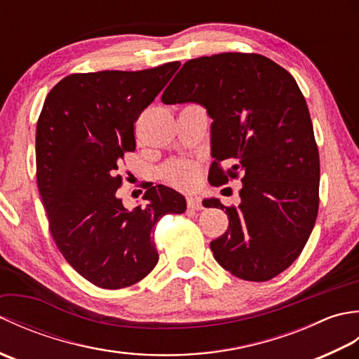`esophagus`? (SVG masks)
Returning a JSON list of instances; mask_svg holds the SVG:
<instances>
[{
    "label": "esophagus",
    "instance_id": "34e87169",
    "mask_svg": "<svg viewBox=\"0 0 359 359\" xmlns=\"http://www.w3.org/2000/svg\"><path fill=\"white\" fill-rule=\"evenodd\" d=\"M187 203H188V208L191 210H202V202H201V197L197 196H189L187 199Z\"/></svg>",
    "mask_w": 359,
    "mask_h": 359
}]
</instances>
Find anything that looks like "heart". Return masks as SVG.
Segmentation results:
<instances>
[{"label": "heart", "instance_id": "obj_1", "mask_svg": "<svg viewBox=\"0 0 359 359\" xmlns=\"http://www.w3.org/2000/svg\"><path fill=\"white\" fill-rule=\"evenodd\" d=\"M163 177L180 189H189L199 179V168L189 160H172L163 168Z\"/></svg>", "mask_w": 359, "mask_h": 359}]
</instances>
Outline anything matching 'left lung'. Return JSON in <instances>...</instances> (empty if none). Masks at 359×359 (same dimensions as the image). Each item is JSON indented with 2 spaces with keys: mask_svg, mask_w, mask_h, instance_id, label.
Segmentation results:
<instances>
[{
  "mask_svg": "<svg viewBox=\"0 0 359 359\" xmlns=\"http://www.w3.org/2000/svg\"><path fill=\"white\" fill-rule=\"evenodd\" d=\"M162 102L207 109L212 185L242 174L238 208L205 201L230 220L210 243L215 259L245 280L278 276L306 247L319 207V152L297 83L270 58L225 52L187 62ZM220 161L231 170L224 172Z\"/></svg>",
  "mask_w": 359,
  "mask_h": 359,
  "instance_id": "8db88e82",
  "label": "left lung"
}]
</instances>
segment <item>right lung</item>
I'll return each instance as SVG.
<instances>
[{
    "label": "right lung",
    "instance_id": "1",
    "mask_svg": "<svg viewBox=\"0 0 359 359\" xmlns=\"http://www.w3.org/2000/svg\"><path fill=\"white\" fill-rule=\"evenodd\" d=\"M172 62L144 71L67 75L52 88L36 123V182L58 250L94 285L117 290L143 279L158 255V219L187 210L165 185L126 210L117 197L120 160L135 149L134 123L179 69Z\"/></svg>",
    "mask_w": 359,
    "mask_h": 359
}]
</instances>
